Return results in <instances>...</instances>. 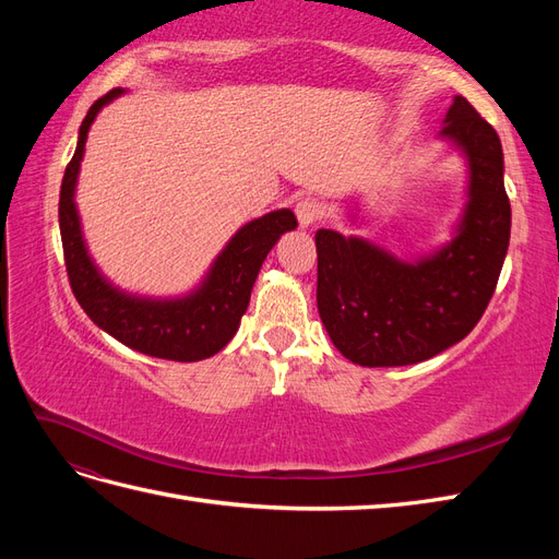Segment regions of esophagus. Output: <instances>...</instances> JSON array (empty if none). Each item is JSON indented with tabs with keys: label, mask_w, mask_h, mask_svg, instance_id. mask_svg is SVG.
Masks as SVG:
<instances>
[{
	"label": "esophagus",
	"mask_w": 559,
	"mask_h": 559,
	"mask_svg": "<svg viewBox=\"0 0 559 559\" xmlns=\"http://www.w3.org/2000/svg\"><path fill=\"white\" fill-rule=\"evenodd\" d=\"M296 216L300 228H310L312 224H317L321 216H324V205L314 198H302L296 202Z\"/></svg>",
	"instance_id": "esophagus-1"
}]
</instances>
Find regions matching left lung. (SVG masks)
<instances>
[{"label":"left lung","mask_w":559,"mask_h":559,"mask_svg":"<svg viewBox=\"0 0 559 559\" xmlns=\"http://www.w3.org/2000/svg\"><path fill=\"white\" fill-rule=\"evenodd\" d=\"M441 140L468 167L466 202L450 242L405 261L359 235L345 238L329 228L314 235L319 317L352 364L427 361L464 341L495 294L511 238L499 134L466 97L454 95Z\"/></svg>","instance_id":"8db88e82"}]
</instances>
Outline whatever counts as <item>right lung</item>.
<instances>
[{"label":"right lung","instance_id":"obj_1","mask_svg":"<svg viewBox=\"0 0 559 559\" xmlns=\"http://www.w3.org/2000/svg\"><path fill=\"white\" fill-rule=\"evenodd\" d=\"M123 93V88H114L88 109L79 128L76 151L62 177L58 216L67 275L83 312L118 343L156 359H207L238 333L265 257L298 222L292 210H275L245 224L214 259L202 282L183 296L151 298L118 289L91 259L74 195L95 116Z\"/></svg>","mask_w":559,"mask_h":559}]
</instances>
